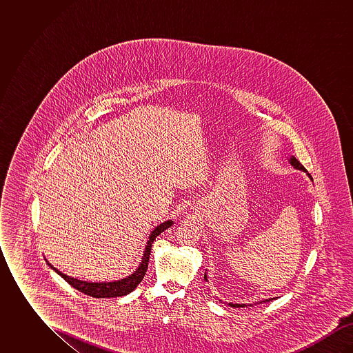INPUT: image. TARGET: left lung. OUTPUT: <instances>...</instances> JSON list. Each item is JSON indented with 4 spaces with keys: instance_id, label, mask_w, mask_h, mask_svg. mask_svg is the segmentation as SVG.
<instances>
[{
    "instance_id": "left-lung-1",
    "label": "left lung",
    "mask_w": 353,
    "mask_h": 353,
    "mask_svg": "<svg viewBox=\"0 0 353 353\" xmlns=\"http://www.w3.org/2000/svg\"><path fill=\"white\" fill-rule=\"evenodd\" d=\"M290 163H291V165H292L294 168L299 169V170H303V172H307L305 168L303 167L302 164L296 160V157L291 156V157H290ZM308 176L311 177V174H310V173H308ZM311 180H312V177H311ZM205 279H206V275H205ZM270 301H272V299H266V301H262V302L259 303H266L270 302ZM230 305H232V307H245V305H241V304H233V303H230Z\"/></svg>"
}]
</instances>
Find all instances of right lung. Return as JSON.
Returning <instances> with one entry per match:
<instances>
[{"label":"right lung","mask_w":353,"mask_h":353,"mask_svg":"<svg viewBox=\"0 0 353 353\" xmlns=\"http://www.w3.org/2000/svg\"><path fill=\"white\" fill-rule=\"evenodd\" d=\"M172 221H165L163 222L161 225H159L151 235H150V239L147 242V246H145V252L144 255L141 258V263L140 266L137 268V270L134 271L132 275L118 281V282H108V283H88V282H82V281H78V279H74V278H70L68 275L62 274L61 271L52 268L50 263L51 269L55 270L68 285H72L75 290L83 292L88 296H92V298H117V296H124L127 294H130L131 291H134V288L137 287V285L143 281L147 269H148V262H150V255H151V248L153 241L156 239L157 235L161 234L164 230H167L168 228L172 226Z\"/></svg>","instance_id":"obj_1"}]
</instances>
